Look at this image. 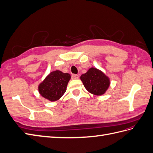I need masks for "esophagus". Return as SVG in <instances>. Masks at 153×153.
<instances>
[{
	"instance_id": "esophagus-1",
	"label": "esophagus",
	"mask_w": 153,
	"mask_h": 153,
	"mask_svg": "<svg viewBox=\"0 0 153 153\" xmlns=\"http://www.w3.org/2000/svg\"><path fill=\"white\" fill-rule=\"evenodd\" d=\"M72 79L73 80L78 79H79V75H78V74H72Z\"/></svg>"
}]
</instances>
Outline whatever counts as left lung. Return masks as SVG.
I'll return each mask as SVG.
<instances>
[{"mask_svg":"<svg viewBox=\"0 0 153 153\" xmlns=\"http://www.w3.org/2000/svg\"><path fill=\"white\" fill-rule=\"evenodd\" d=\"M85 88L90 94L100 96L105 94L110 85V79L101 70L90 68L80 76Z\"/></svg>","mask_w":153,"mask_h":153,"instance_id":"1","label":"left lung"}]
</instances>
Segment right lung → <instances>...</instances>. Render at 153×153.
I'll use <instances>...</instances> for the list:
<instances>
[{
	"instance_id": "right-lung-1",
	"label": "right lung",
	"mask_w": 153,
	"mask_h": 153,
	"mask_svg": "<svg viewBox=\"0 0 153 153\" xmlns=\"http://www.w3.org/2000/svg\"><path fill=\"white\" fill-rule=\"evenodd\" d=\"M71 79L69 73L59 70L51 72L38 85V91L43 98L51 102L59 100L64 95Z\"/></svg>"
}]
</instances>
